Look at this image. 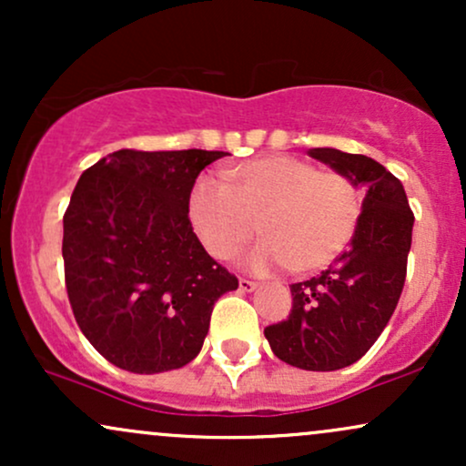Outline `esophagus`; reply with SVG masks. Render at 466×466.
I'll list each match as a JSON object with an SVG mask.
<instances>
[{
	"label": "esophagus",
	"instance_id": "obj_1",
	"mask_svg": "<svg viewBox=\"0 0 466 466\" xmlns=\"http://www.w3.org/2000/svg\"><path fill=\"white\" fill-rule=\"evenodd\" d=\"M238 287H240V291H248V293H251V291H254V289L258 287V285H256L254 280H248V278H240V280H238Z\"/></svg>",
	"mask_w": 466,
	"mask_h": 466
}]
</instances>
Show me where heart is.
<instances>
[{
	"label": "heart",
	"mask_w": 466,
	"mask_h": 466,
	"mask_svg": "<svg viewBox=\"0 0 466 466\" xmlns=\"http://www.w3.org/2000/svg\"><path fill=\"white\" fill-rule=\"evenodd\" d=\"M226 183L199 177L188 195L197 238L215 258L228 260L260 229L267 237L245 267L256 274L291 267L298 274L333 263L355 234L360 197L337 173L291 155H265L223 170Z\"/></svg>",
	"instance_id": "1"
}]
</instances>
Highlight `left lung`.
<instances>
[{"label":"left lung","mask_w":466,"mask_h":466,"mask_svg":"<svg viewBox=\"0 0 466 466\" xmlns=\"http://www.w3.org/2000/svg\"><path fill=\"white\" fill-rule=\"evenodd\" d=\"M309 155L363 188L361 215L349 249L319 276L291 285V313L267 326L265 337L289 366L329 372L361 360L392 318L414 215L403 184L372 157L330 147L309 148Z\"/></svg>","instance_id":"8db88e82"}]
</instances>
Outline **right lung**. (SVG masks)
Instances as JSON below:
<instances>
[{
	"instance_id": "obj_1",
	"label": "right lung",
	"mask_w": 466,
	"mask_h": 466,
	"mask_svg": "<svg viewBox=\"0 0 466 466\" xmlns=\"http://www.w3.org/2000/svg\"><path fill=\"white\" fill-rule=\"evenodd\" d=\"M223 151L109 153L80 175L63 217L74 318L122 370H177L199 355L215 302L237 276L203 249L188 195Z\"/></svg>"
}]
</instances>
